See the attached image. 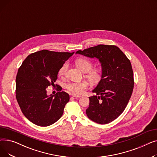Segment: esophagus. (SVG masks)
Wrapping results in <instances>:
<instances>
[{"instance_id": "1", "label": "esophagus", "mask_w": 157, "mask_h": 157, "mask_svg": "<svg viewBox=\"0 0 157 157\" xmlns=\"http://www.w3.org/2000/svg\"><path fill=\"white\" fill-rule=\"evenodd\" d=\"M72 96L73 97H75L76 98H78L79 97H81V95H74V94H72Z\"/></svg>"}]
</instances>
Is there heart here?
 I'll list each match as a JSON object with an SVG mask.
<instances>
[{"label":"heart","mask_w":157,"mask_h":157,"mask_svg":"<svg viewBox=\"0 0 157 157\" xmlns=\"http://www.w3.org/2000/svg\"><path fill=\"white\" fill-rule=\"evenodd\" d=\"M76 65L83 72H86V76L93 83H97L102 76V69L99 67H92L93 62L87 58H79L75 61ZM68 69V63H64L59 70V74L63 77ZM88 86V83L86 81L81 82H70L66 85V88L72 94L80 95L83 94Z\"/></svg>","instance_id":"obj_1"}]
</instances>
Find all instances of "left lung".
Segmentation results:
<instances>
[{"label": "left lung", "mask_w": 157, "mask_h": 157, "mask_svg": "<svg viewBox=\"0 0 157 157\" xmlns=\"http://www.w3.org/2000/svg\"><path fill=\"white\" fill-rule=\"evenodd\" d=\"M76 53L97 58L101 63L102 79L89 97L88 117L99 124L117 119L126 108L133 92L134 73L130 60L114 45L99 44Z\"/></svg>", "instance_id": "8db88e82"}]
</instances>
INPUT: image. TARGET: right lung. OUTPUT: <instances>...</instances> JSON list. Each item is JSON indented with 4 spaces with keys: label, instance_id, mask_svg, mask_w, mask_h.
<instances>
[{
    "label": "right lung",
    "instance_id": "add662e5",
    "mask_svg": "<svg viewBox=\"0 0 157 157\" xmlns=\"http://www.w3.org/2000/svg\"><path fill=\"white\" fill-rule=\"evenodd\" d=\"M73 53L43 49L29 55L18 69L16 100L24 116L34 124L47 127L62 116L69 95L56 85L59 92L48 96L46 88L55 86L59 69Z\"/></svg>",
    "mask_w": 157,
    "mask_h": 157
}]
</instances>
